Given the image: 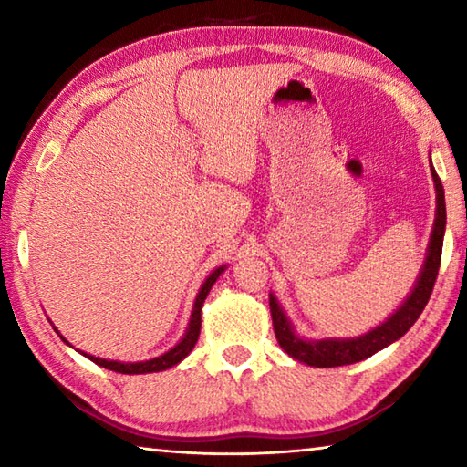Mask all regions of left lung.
Returning a JSON list of instances; mask_svg holds the SVG:
<instances>
[{"label": "left lung", "mask_w": 467, "mask_h": 467, "mask_svg": "<svg viewBox=\"0 0 467 467\" xmlns=\"http://www.w3.org/2000/svg\"><path fill=\"white\" fill-rule=\"evenodd\" d=\"M432 167V164H431ZM434 179V189H437V218H434L429 253H426V262L422 267L420 278H418L412 295L408 296L404 305L395 311L383 326L368 331V334L354 337V339H319V342H306L300 339L292 331L290 321L286 315L282 313L278 300L270 295V311L274 321V334L284 352H288L292 358L305 362L309 367L319 368H331L352 365V362H360L375 352L383 350L395 339H400L406 331L414 326L416 319L420 317L426 303L432 295L434 282H437L439 267H441V253H442V234H445V223H447V210H445V192H442L441 179L437 171L431 169Z\"/></svg>", "instance_id": "left-lung-1"}]
</instances>
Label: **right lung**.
Segmentation results:
<instances>
[{"mask_svg": "<svg viewBox=\"0 0 467 467\" xmlns=\"http://www.w3.org/2000/svg\"><path fill=\"white\" fill-rule=\"evenodd\" d=\"M224 272V267H218V270L212 272L208 275V280L203 282V286L200 290V295L195 298V306H193V313H192V321H189V329L185 337L181 339V342L169 350L167 354H162V357L152 358V360H146V362H117V360H105V358H97V357H90V354H84L86 358H90L92 362H97L99 367H105L109 370H115V373H123V375H140V373H158V370H164L169 367H175L177 362L183 360L189 352L193 350V346L197 342V337H200V329H202V306H203V300L208 296L210 288L214 286V282L218 280V275ZM63 339V337H61ZM66 342V339H63ZM67 344V342H66Z\"/></svg>", "mask_w": 467, "mask_h": 467, "instance_id": "1", "label": "right lung"}]
</instances>
